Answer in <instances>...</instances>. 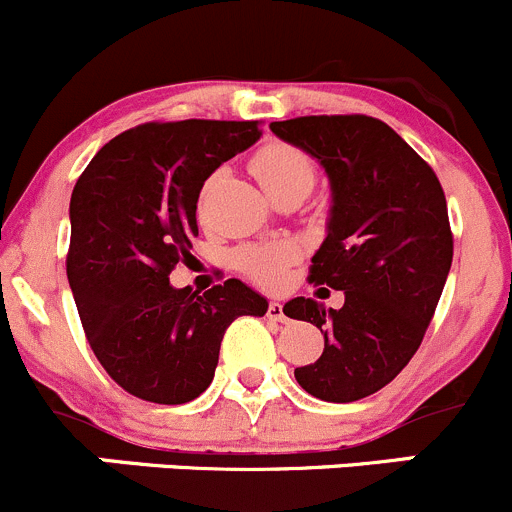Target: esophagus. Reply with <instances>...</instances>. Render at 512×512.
<instances>
[{"mask_svg": "<svg viewBox=\"0 0 512 512\" xmlns=\"http://www.w3.org/2000/svg\"><path fill=\"white\" fill-rule=\"evenodd\" d=\"M268 318H271V321H286V313H283V303H278V301H271L268 303V313H266Z\"/></svg>", "mask_w": 512, "mask_h": 512, "instance_id": "esophagus-1", "label": "esophagus"}]
</instances>
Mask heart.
I'll return each mask as SVG.
<instances>
[{
  "label": "heart",
  "instance_id": "heart-1",
  "mask_svg": "<svg viewBox=\"0 0 512 512\" xmlns=\"http://www.w3.org/2000/svg\"><path fill=\"white\" fill-rule=\"evenodd\" d=\"M256 179L266 189L268 196L278 194L288 186H303L311 189L316 181V166L306 151L296 149L291 144H268L251 161ZM293 261L291 244H256L244 246L236 254V266L258 283H276L281 278L283 268Z\"/></svg>",
  "mask_w": 512,
  "mask_h": 512
}]
</instances>
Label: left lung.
I'll use <instances>...</instances> for the list:
<instances>
[{
  "label": "left lung",
  "mask_w": 512,
  "mask_h": 512,
  "mask_svg": "<svg viewBox=\"0 0 512 512\" xmlns=\"http://www.w3.org/2000/svg\"><path fill=\"white\" fill-rule=\"evenodd\" d=\"M271 131L326 169L331 219L308 281L346 296L338 311L303 296L283 306L323 333L321 358L293 376L321 401H361L408 366L440 301L453 261L443 186L373 116H298Z\"/></svg>",
  "instance_id": "8db88e82"
}]
</instances>
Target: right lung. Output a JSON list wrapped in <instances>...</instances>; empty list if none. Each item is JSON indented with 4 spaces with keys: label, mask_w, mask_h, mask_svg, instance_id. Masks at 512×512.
Wrapping results in <instances>:
<instances>
[{
    "label": "right lung",
    "mask_w": 512,
    "mask_h": 512,
    "mask_svg": "<svg viewBox=\"0 0 512 512\" xmlns=\"http://www.w3.org/2000/svg\"><path fill=\"white\" fill-rule=\"evenodd\" d=\"M258 136V121H149L101 146L74 186L67 278L86 341L141 401L199 398L231 321L268 311L239 278L204 296L169 283L199 236L204 181Z\"/></svg>",
    "instance_id": "right-lung-1"
}]
</instances>
